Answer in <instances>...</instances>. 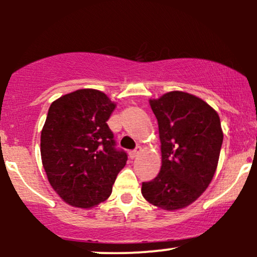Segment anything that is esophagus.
I'll return each mask as SVG.
<instances>
[{
    "mask_svg": "<svg viewBox=\"0 0 257 257\" xmlns=\"http://www.w3.org/2000/svg\"><path fill=\"white\" fill-rule=\"evenodd\" d=\"M140 151H141V149H140V147H138V149L133 150V151L129 152V157H131V158H137L138 156L140 155Z\"/></svg>",
    "mask_w": 257,
    "mask_h": 257,
    "instance_id": "34e87169",
    "label": "esophagus"
}]
</instances>
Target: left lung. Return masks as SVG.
<instances>
[{
    "mask_svg": "<svg viewBox=\"0 0 257 257\" xmlns=\"http://www.w3.org/2000/svg\"><path fill=\"white\" fill-rule=\"evenodd\" d=\"M158 122L161 172L143 182L141 193L164 210L190 205L206 190L219 162L223 133L220 117L202 99L169 91L150 100Z\"/></svg>",
    "mask_w": 257,
    "mask_h": 257,
    "instance_id": "obj_1",
    "label": "left lung"
}]
</instances>
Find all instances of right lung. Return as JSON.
I'll return each instance as SVG.
<instances>
[{
    "mask_svg": "<svg viewBox=\"0 0 257 257\" xmlns=\"http://www.w3.org/2000/svg\"><path fill=\"white\" fill-rule=\"evenodd\" d=\"M114 107L95 89L72 91L49 107L41 157L49 184L70 205L88 209L104 202L125 166L128 156L106 123Z\"/></svg>",
    "mask_w": 257,
    "mask_h": 257,
    "instance_id": "right-lung-1",
    "label": "right lung"
}]
</instances>
